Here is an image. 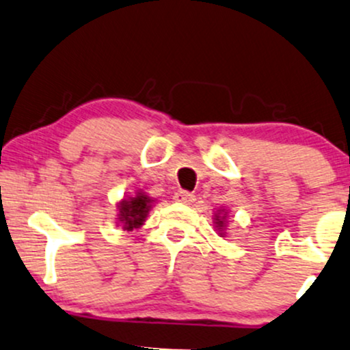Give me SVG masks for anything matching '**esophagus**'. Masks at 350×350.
<instances>
[{
	"instance_id": "34e87169",
	"label": "esophagus",
	"mask_w": 350,
	"mask_h": 350,
	"mask_svg": "<svg viewBox=\"0 0 350 350\" xmlns=\"http://www.w3.org/2000/svg\"><path fill=\"white\" fill-rule=\"evenodd\" d=\"M172 199H174L176 202H180V204L194 202V196L187 191H178L174 196H172Z\"/></svg>"
}]
</instances>
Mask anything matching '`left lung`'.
<instances>
[{
  "instance_id": "left-lung-1",
  "label": "left lung",
  "mask_w": 350,
  "mask_h": 350,
  "mask_svg": "<svg viewBox=\"0 0 350 350\" xmlns=\"http://www.w3.org/2000/svg\"><path fill=\"white\" fill-rule=\"evenodd\" d=\"M215 227L217 230H219L220 235H224V228H226V219H227V212L224 211V208H220V211H217L215 214Z\"/></svg>"
}]
</instances>
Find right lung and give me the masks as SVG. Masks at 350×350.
I'll return each instance as SVG.
<instances>
[{
    "mask_svg": "<svg viewBox=\"0 0 350 350\" xmlns=\"http://www.w3.org/2000/svg\"><path fill=\"white\" fill-rule=\"evenodd\" d=\"M152 204H154V200L144 194L143 191L136 192L131 198L123 199L118 204V222L123 227V230L131 232L133 228L142 227L146 222V217L150 214Z\"/></svg>",
    "mask_w": 350,
    "mask_h": 350,
    "instance_id": "1",
    "label": "right lung"
}]
</instances>
